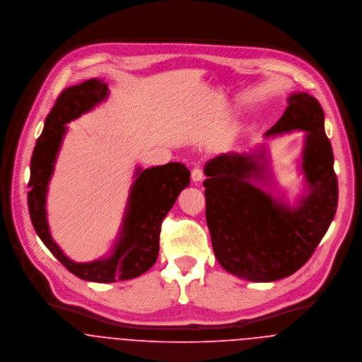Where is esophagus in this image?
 <instances>
[{
    "label": "esophagus",
    "mask_w": 362,
    "mask_h": 362,
    "mask_svg": "<svg viewBox=\"0 0 362 362\" xmlns=\"http://www.w3.org/2000/svg\"><path fill=\"white\" fill-rule=\"evenodd\" d=\"M191 178H192L194 182L202 181V180H204V171H202V168L195 167V168L191 171Z\"/></svg>",
    "instance_id": "obj_1"
}]
</instances>
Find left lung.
I'll list each match as a JSON object with an SVG mask.
<instances>
[{
  "label": "left lung",
  "instance_id": "8db88e82",
  "mask_svg": "<svg viewBox=\"0 0 362 362\" xmlns=\"http://www.w3.org/2000/svg\"><path fill=\"white\" fill-rule=\"evenodd\" d=\"M281 118L264 136L305 131L301 171L307 191L294 207L274 199L263 152L223 153L209 160L204 182L206 223L216 259L250 281L284 279L312 257L337 209L339 184L325 112L308 93H293Z\"/></svg>",
  "mask_w": 362,
  "mask_h": 362
}]
</instances>
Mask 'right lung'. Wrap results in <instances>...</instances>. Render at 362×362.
Returning a JSON list of instances; mask_svg holds the SVG:
<instances>
[{
  "instance_id": "1",
  "label": "right lung",
  "mask_w": 362,
  "mask_h": 362,
  "mask_svg": "<svg viewBox=\"0 0 362 362\" xmlns=\"http://www.w3.org/2000/svg\"><path fill=\"white\" fill-rule=\"evenodd\" d=\"M108 96L100 79H89L61 92L46 118L30 160L28 205L32 224L52 255L82 280L114 283L148 272L158 255L161 223L174 206L180 192L189 185V170L182 163H167L152 168H136L118 240L110 257L88 263L68 258L54 243L46 210L47 188L55 158L66 132V124L90 111Z\"/></svg>"
}]
</instances>
